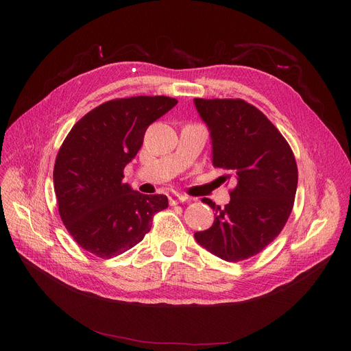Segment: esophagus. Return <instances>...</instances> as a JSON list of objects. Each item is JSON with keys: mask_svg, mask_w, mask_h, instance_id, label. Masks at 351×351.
<instances>
[{"mask_svg": "<svg viewBox=\"0 0 351 351\" xmlns=\"http://www.w3.org/2000/svg\"><path fill=\"white\" fill-rule=\"evenodd\" d=\"M188 197L185 195H180V193H171L169 195V204L173 206V205H178V204H183V202H186Z\"/></svg>", "mask_w": 351, "mask_h": 351, "instance_id": "esophagus-1", "label": "esophagus"}]
</instances>
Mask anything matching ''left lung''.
<instances>
[{
    "mask_svg": "<svg viewBox=\"0 0 351 351\" xmlns=\"http://www.w3.org/2000/svg\"><path fill=\"white\" fill-rule=\"evenodd\" d=\"M209 129L212 163L237 182L213 225L196 242L226 262L262 252L285 228L298 189V165L289 143L257 108L243 99H193Z\"/></svg>",
    "mask_w": 351,
    "mask_h": 351,
    "instance_id": "left-lung-1",
    "label": "left lung"
}]
</instances>
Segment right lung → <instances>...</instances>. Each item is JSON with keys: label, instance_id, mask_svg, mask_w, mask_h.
Here are the masks:
<instances>
[{"label": "right lung", "instance_id": "obj_1", "mask_svg": "<svg viewBox=\"0 0 351 351\" xmlns=\"http://www.w3.org/2000/svg\"><path fill=\"white\" fill-rule=\"evenodd\" d=\"M169 97L114 99L92 109L65 138L53 166L62 222L82 249L109 259L151 230L165 195H143L123 183V169L143 143L147 126L171 110Z\"/></svg>", "mask_w": 351, "mask_h": 351}]
</instances>
